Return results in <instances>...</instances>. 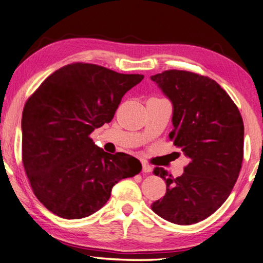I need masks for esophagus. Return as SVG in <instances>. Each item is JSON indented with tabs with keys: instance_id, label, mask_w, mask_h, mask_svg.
Segmentation results:
<instances>
[{
	"instance_id": "1",
	"label": "esophagus",
	"mask_w": 263,
	"mask_h": 263,
	"mask_svg": "<svg viewBox=\"0 0 263 263\" xmlns=\"http://www.w3.org/2000/svg\"><path fill=\"white\" fill-rule=\"evenodd\" d=\"M142 171L145 172V173H151V172L153 171V167H152L151 165H149V164L143 162V163H142Z\"/></svg>"
}]
</instances>
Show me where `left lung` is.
<instances>
[{
    "mask_svg": "<svg viewBox=\"0 0 263 263\" xmlns=\"http://www.w3.org/2000/svg\"><path fill=\"white\" fill-rule=\"evenodd\" d=\"M151 79L173 105L168 137L190 159L178 178L154 168L165 180L166 194L152 210L172 223H197L226 202L237 181L244 155L243 118L227 92L208 76L171 69Z\"/></svg>",
    "mask_w": 263,
    "mask_h": 263,
    "instance_id": "1",
    "label": "left lung"
}]
</instances>
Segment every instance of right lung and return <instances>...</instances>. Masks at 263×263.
Listing matches in <instances>:
<instances>
[{
  "label": "right lung",
  "mask_w": 263,
  "mask_h": 263,
  "mask_svg": "<svg viewBox=\"0 0 263 263\" xmlns=\"http://www.w3.org/2000/svg\"><path fill=\"white\" fill-rule=\"evenodd\" d=\"M143 75L75 63L51 74L24 107L23 164L37 199L64 219L96 213L122 179L141 171L139 159L95 145L90 135L109 123Z\"/></svg>",
  "instance_id": "1"
}]
</instances>
